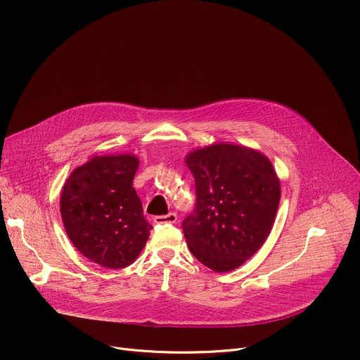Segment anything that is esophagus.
I'll return each mask as SVG.
<instances>
[{
	"label": "esophagus",
	"instance_id": "esophagus-1",
	"mask_svg": "<svg viewBox=\"0 0 360 360\" xmlns=\"http://www.w3.org/2000/svg\"><path fill=\"white\" fill-rule=\"evenodd\" d=\"M154 222L161 225V224H176L177 222V214L170 212L169 214H161V216H155Z\"/></svg>",
	"mask_w": 360,
	"mask_h": 360
}]
</instances>
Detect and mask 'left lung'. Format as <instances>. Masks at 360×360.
Listing matches in <instances>:
<instances>
[{
  "label": "left lung",
  "instance_id": "left-lung-1",
  "mask_svg": "<svg viewBox=\"0 0 360 360\" xmlns=\"http://www.w3.org/2000/svg\"><path fill=\"white\" fill-rule=\"evenodd\" d=\"M196 183V205L183 220L190 252L216 272L250 259L266 240L281 188L271 161L259 151L213 144L186 157Z\"/></svg>",
  "mask_w": 360,
  "mask_h": 360
}]
</instances>
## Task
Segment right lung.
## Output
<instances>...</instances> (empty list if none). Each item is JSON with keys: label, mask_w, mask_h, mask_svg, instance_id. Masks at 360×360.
Segmentation results:
<instances>
[{"label": "right lung", "mask_w": 360, "mask_h": 360, "mask_svg": "<svg viewBox=\"0 0 360 360\" xmlns=\"http://www.w3.org/2000/svg\"><path fill=\"white\" fill-rule=\"evenodd\" d=\"M129 154L94 157L66 180L60 212L76 250L105 268H125L150 236L143 205L132 187L138 169Z\"/></svg>", "instance_id": "add662e5"}]
</instances>
